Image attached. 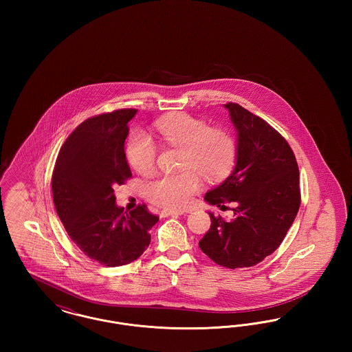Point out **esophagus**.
<instances>
[{
    "mask_svg": "<svg viewBox=\"0 0 352 352\" xmlns=\"http://www.w3.org/2000/svg\"><path fill=\"white\" fill-rule=\"evenodd\" d=\"M184 211H175V210H162L161 211V218H168V217H178L182 215Z\"/></svg>",
    "mask_w": 352,
    "mask_h": 352,
    "instance_id": "esophagus-1",
    "label": "esophagus"
}]
</instances>
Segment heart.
Here are the masks:
<instances>
[{"mask_svg": "<svg viewBox=\"0 0 352 352\" xmlns=\"http://www.w3.org/2000/svg\"><path fill=\"white\" fill-rule=\"evenodd\" d=\"M158 135L170 145L182 148L178 173L162 174L146 187V195L154 204L182 210L201 188V174L207 179L223 178L234 166L236 144L232 135L218 128H208L201 120L186 113L161 118L154 124ZM126 155L138 173H149L154 168L157 149L151 137L137 132L128 141Z\"/></svg>", "mask_w": 352, "mask_h": 352, "instance_id": "b5f03b06", "label": "heart"}]
</instances>
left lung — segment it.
Returning <instances> with one entry per match:
<instances>
[{"label": "left lung", "mask_w": 352, "mask_h": 352, "mask_svg": "<svg viewBox=\"0 0 352 352\" xmlns=\"http://www.w3.org/2000/svg\"><path fill=\"white\" fill-rule=\"evenodd\" d=\"M224 107L237 132L236 165L204 201L234 203V219L208 212L211 227L199 247L218 265L248 268L280 247L297 217L300 170L286 140L267 121L236 102Z\"/></svg>", "instance_id": "8db88e82"}]
</instances>
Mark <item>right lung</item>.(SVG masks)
I'll return each instance as SVG.
<instances>
[{
  "label": "right lung",
  "instance_id": "obj_1",
  "mask_svg": "<svg viewBox=\"0 0 352 352\" xmlns=\"http://www.w3.org/2000/svg\"><path fill=\"white\" fill-rule=\"evenodd\" d=\"M137 109L87 118L62 145L52 171L56 214L71 240L105 267L137 260L151 244L158 221L145 204L129 212L118 207L113 187L132 177L124 144Z\"/></svg>",
  "mask_w": 352,
  "mask_h": 352
}]
</instances>
